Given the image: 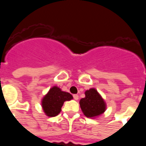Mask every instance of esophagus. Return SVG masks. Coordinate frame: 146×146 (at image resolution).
Masks as SVG:
<instances>
[{
	"label": "esophagus",
	"instance_id": "34e87169",
	"mask_svg": "<svg viewBox=\"0 0 146 146\" xmlns=\"http://www.w3.org/2000/svg\"><path fill=\"white\" fill-rule=\"evenodd\" d=\"M73 97H74V99H75V100H78V99H79V96H78L77 94H74V95H73Z\"/></svg>",
	"mask_w": 146,
	"mask_h": 146
}]
</instances>
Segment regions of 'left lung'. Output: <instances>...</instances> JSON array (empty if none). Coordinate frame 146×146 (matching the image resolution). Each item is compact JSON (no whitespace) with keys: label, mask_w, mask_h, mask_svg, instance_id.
Masks as SVG:
<instances>
[{"label":"left lung","mask_w":146,"mask_h":146,"mask_svg":"<svg viewBox=\"0 0 146 146\" xmlns=\"http://www.w3.org/2000/svg\"><path fill=\"white\" fill-rule=\"evenodd\" d=\"M84 98L80 100V105L83 114L90 118H95L105 112L107 104L102 96L94 88L85 92Z\"/></svg>","instance_id":"1"}]
</instances>
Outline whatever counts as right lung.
<instances>
[{
	"instance_id": "1",
	"label": "right lung",
	"mask_w": 146,
	"mask_h": 146,
	"mask_svg": "<svg viewBox=\"0 0 146 146\" xmlns=\"http://www.w3.org/2000/svg\"><path fill=\"white\" fill-rule=\"evenodd\" d=\"M73 96L69 93L63 91L58 86H55L49 90L41 101L44 113L48 117H55L61 111L64 102L70 101Z\"/></svg>"
}]
</instances>
